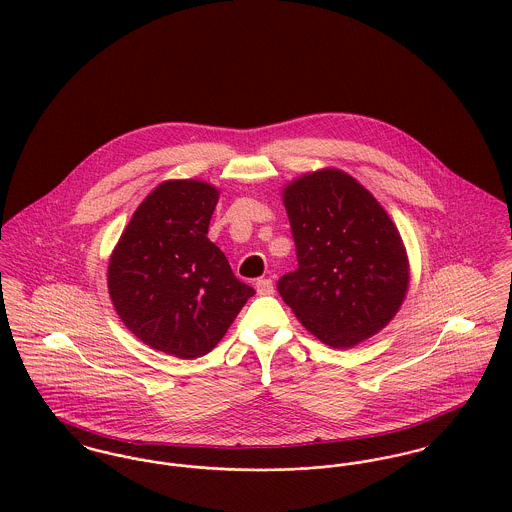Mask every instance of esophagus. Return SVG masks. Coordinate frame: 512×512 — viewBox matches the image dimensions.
Returning a JSON list of instances; mask_svg holds the SVG:
<instances>
[{
	"label": "esophagus",
	"instance_id": "obj_1",
	"mask_svg": "<svg viewBox=\"0 0 512 512\" xmlns=\"http://www.w3.org/2000/svg\"><path fill=\"white\" fill-rule=\"evenodd\" d=\"M256 292L260 293V295H270V293H274V282L268 280V278L258 280V282H256Z\"/></svg>",
	"mask_w": 512,
	"mask_h": 512
}]
</instances>
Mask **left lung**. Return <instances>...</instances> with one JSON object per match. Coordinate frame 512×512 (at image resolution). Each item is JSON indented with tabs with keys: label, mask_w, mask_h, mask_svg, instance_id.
Segmentation results:
<instances>
[{
	"label": "left lung",
	"mask_w": 512,
	"mask_h": 512,
	"mask_svg": "<svg viewBox=\"0 0 512 512\" xmlns=\"http://www.w3.org/2000/svg\"><path fill=\"white\" fill-rule=\"evenodd\" d=\"M299 268L278 292L299 323L333 349L382 331L410 288V260L396 224L353 175L323 167L282 189Z\"/></svg>",
	"instance_id": "1"
}]
</instances>
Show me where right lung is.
I'll list each match as a JSON object with an SVG mask.
<instances>
[{"instance_id": "add662e5", "label": "right lung", "mask_w": 512, "mask_h": 512, "mask_svg": "<svg viewBox=\"0 0 512 512\" xmlns=\"http://www.w3.org/2000/svg\"><path fill=\"white\" fill-rule=\"evenodd\" d=\"M220 189L167 179L134 211L108 262L122 323L147 347L197 359L211 353L254 290L207 238Z\"/></svg>"}]
</instances>
